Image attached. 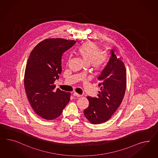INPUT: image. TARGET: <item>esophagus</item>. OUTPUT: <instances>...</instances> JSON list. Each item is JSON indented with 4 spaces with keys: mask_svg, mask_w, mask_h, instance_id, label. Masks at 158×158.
Here are the masks:
<instances>
[{
    "mask_svg": "<svg viewBox=\"0 0 158 158\" xmlns=\"http://www.w3.org/2000/svg\"><path fill=\"white\" fill-rule=\"evenodd\" d=\"M73 95H74V96H75V97H81V95H80V94H77V93H73Z\"/></svg>",
    "mask_w": 158,
    "mask_h": 158,
    "instance_id": "obj_1",
    "label": "esophagus"
}]
</instances>
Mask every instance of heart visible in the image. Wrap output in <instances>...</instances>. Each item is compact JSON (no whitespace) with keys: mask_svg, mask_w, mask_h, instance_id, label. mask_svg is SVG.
<instances>
[{"mask_svg":"<svg viewBox=\"0 0 158 158\" xmlns=\"http://www.w3.org/2000/svg\"><path fill=\"white\" fill-rule=\"evenodd\" d=\"M77 53L86 65L91 64L95 70L102 69L106 64L107 55L101 53L98 46L93 42L82 44L77 49Z\"/></svg>","mask_w":158,"mask_h":158,"instance_id":"heart-1","label":"heart"}]
</instances>
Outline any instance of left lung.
Here are the masks:
<instances>
[{"label": "left lung", "instance_id": "8db88e82", "mask_svg": "<svg viewBox=\"0 0 158 158\" xmlns=\"http://www.w3.org/2000/svg\"><path fill=\"white\" fill-rule=\"evenodd\" d=\"M111 56L98 77L97 98L87 97L89 107L84 110L85 118L93 124H101L111 118L123 101L126 90L127 73L124 63L111 49Z\"/></svg>", "mask_w": 158, "mask_h": 158}]
</instances>
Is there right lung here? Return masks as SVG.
Returning a JSON list of instances; mask_svg holds the SVG:
<instances>
[{
    "label": "right lung",
    "mask_w": 158,
    "mask_h": 158,
    "mask_svg": "<svg viewBox=\"0 0 158 158\" xmlns=\"http://www.w3.org/2000/svg\"><path fill=\"white\" fill-rule=\"evenodd\" d=\"M76 41L63 39L44 40L32 51L26 66L24 85L34 111L47 120L61 115L70 100V93L55 90L54 82L61 73L63 53Z\"/></svg>",
    "instance_id": "add662e5"
}]
</instances>
